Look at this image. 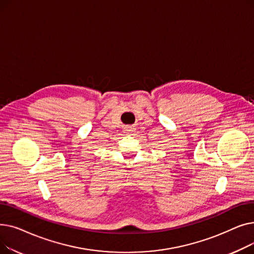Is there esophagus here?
I'll return each instance as SVG.
<instances>
[{
    "instance_id": "obj_1",
    "label": "esophagus",
    "mask_w": 254,
    "mask_h": 254,
    "mask_svg": "<svg viewBox=\"0 0 254 254\" xmlns=\"http://www.w3.org/2000/svg\"><path fill=\"white\" fill-rule=\"evenodd\" d=\"M132 131H135L134 127H125V132H126V134H130V132H132Z\"/></svg>"
}]
</instances>
